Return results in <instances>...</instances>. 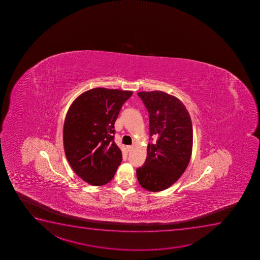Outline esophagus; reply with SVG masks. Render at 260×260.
Returning <instances> with one entry per match:
<instances>
[{
    "instance_id": "obj_1",
    "label": "esophagus",
    "mask_w": 260,
    "mask_h": 260,
    "mask_svg": "<svg viewBox=\"0 0 260 260\" xmlns=\"http://www.w3.org/2000/svg\"><path fill=\"white\" fill-rule=\"evenodd\" d=\"M126 150H127L128 152H131V151L133 150V146H132V145H128V146H126Z\"/></svg>"
}]
</instances>
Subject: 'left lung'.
Returning a JSON list of instances; mask_svg holds the SVG:
<instances>
[{
  "mask_svg": "<svg viewBox=\"0 0 260 260\" xmlns=\"http://www.w3.org/2000/svg\"><path fill=\"white\" fill-rule=\"evenodd\" d=\"M150 115V136L156 143L147 148L144 165L137 169L141 186L161 191L171 186L186 170L192 151V123L183 103L165 92H138Z\"/></svg>",
  "mask_w": 260,
  "mask_h": 260,
  "instance_id": "1",
  "label": "left lung"
}]
</instances>
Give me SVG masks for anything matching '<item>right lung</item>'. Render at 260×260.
Wrapping results in <instances>:
<instances>
[{"mask_svg": "<svg viewBox=\"0 0 260 260\" xmlns=\"http://www.w3.org/2000/svg\"><path fill=\"white\" fill-rule=\"evenodd\" d=\"M133 92L95 88L72 103L63 125V145L71 168L87 183L101 186L113 178L122 162L114 142L115 122Z\"/></svg>", "mask_w": 260, "mask_h": 260, "instance_id": "right-lung-1", "label": "right lung"}]
</instances>
